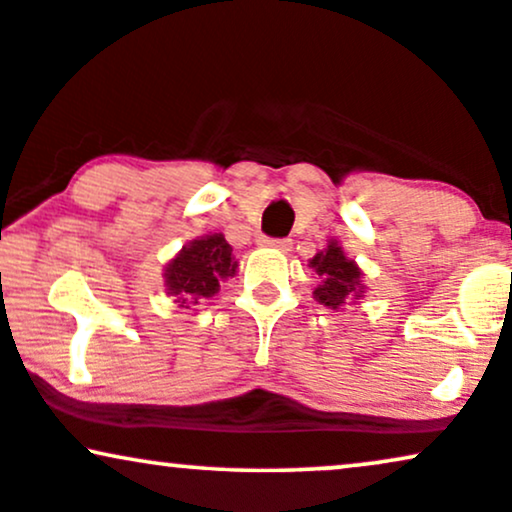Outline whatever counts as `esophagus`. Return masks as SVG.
<instances>
[{
  "mask_svg": "<svg viewBox=\"0 0 512 512\" xmlns=\"http://www.w3.org/2000/svg\"><path fill=\"white\" fill-rule=\"evenodd\" d=\"M262 243L267 245V248H276V250H281V252L290 250L288 238H262Z\"/></svg>",
  "mask_w": 512,
  "mask_h": 512,
  "instance_id": "1",
  "label": "esophagus"
}]
</instances>
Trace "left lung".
Returning a JSON list of instances; mask_svg holds the SVG:
<instances>
[{
	"label": "left lung",
	"instance_id": "8db88e82",
	"mask_svg": "<svg viewBox=\"0 0 512 512\" xmlns=\"http://www.w3.org/2000/svg\"><path fill=\"white\" fill-rule=\"evenodd\" d=\"M309 267L319 276V286L314 288V300L323 307L340 312L347 302L357 304L366 295V274L354 260H349L342 245L331 238L323 250L309 260Z\"/></svg>",
	"mask_w": 512,
	"mask_h": 512
}]
</instances>
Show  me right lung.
<instances>
[{
    "mask_svg": "<svg viewBox=\"0 0 512 512\" xmlns=\"http://www.w3.org/2000/svg\"><path fill=\"white\" fill-rule=\"evenodd\" d=\"M163 271L167 295L189 309V304L217 295L219 283L236 276L238 260L224 234H205L186 243Z\"/></svg>",
    "mask_w": 512,
    "mask_h": 512,
    "instance_id": "right-lung-1",
    "label": "right lung"
}]
</instances>
